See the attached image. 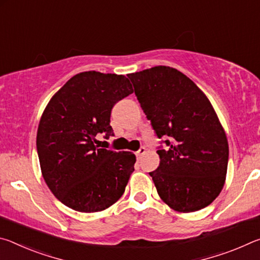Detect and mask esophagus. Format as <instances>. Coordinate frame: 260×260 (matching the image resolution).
<instances>
[{
  "label": "esophagus",
  "instance_id": "1",
  "mask_svg": "<svg viewBox=\"0 0 260 260\" xmlns=\"http://www.w3.org/2000/svg\"><path fill=\"white\" fill-rule=\"evenodd\" d=\"M147 152V149L146 148H144V147H142V148H140V150L138 151V152H136V157H138L139 158V159H140V158L141 157H142L143 155H144V153H146Z\"/></svg>",
  "mask_w": 260,
  "mask_h": 260
}]
</instances>
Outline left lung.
<instances>
[{"label":"left lung","instance_id":"1","mask_svg":"<svg viewBox=\"0 0 260 260\" xmlns=\"http://www.w3.org/2000/svg\"><path fill=\"white\" fill-rule=\"evenodd\" d=\"M158 138L159 166L150 172L158 195L178 212H195L219 196L226 181L228 141L212 104L179 70L155 67L128 74Z\"/></svg>","mask_w":260,"mask_h":260}]
</instances>
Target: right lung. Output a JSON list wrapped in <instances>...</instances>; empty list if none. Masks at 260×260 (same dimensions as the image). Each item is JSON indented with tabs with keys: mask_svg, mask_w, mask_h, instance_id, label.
I'll return each mask as SVG.
<instances>
[{
	"mask_svg": "<svg viewBox=\"0 0 260 260\" xmlns=\"http://www.w3.org/2000/svg\"><path fill=\"white\" fill-rule=\"evenodd\" d=\"M133 91L122 74L87 71L73 76L47 104L37 134L41 173L51 192L72 210L100 212L124 193L135 155L100 148L96 136L113 135V105Z\"/></svg>",
	"mask_w": 260,
	"mask_h": 260,
	"instance_id": "obj_1",
	"label": "right lung"
}]
</instances>
